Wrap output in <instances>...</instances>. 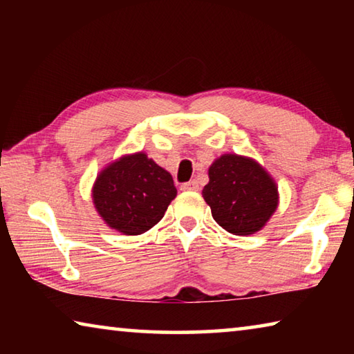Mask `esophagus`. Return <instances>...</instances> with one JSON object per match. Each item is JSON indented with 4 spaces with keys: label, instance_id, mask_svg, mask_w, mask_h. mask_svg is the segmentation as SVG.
Segmentation results:
<instances>
[{
    "label": "esophagus",
    "instance_id": "obj_1",
    "mask_svg": "<svg viewBox=\"0 0 354 354\" xmlns=\"http://www.w3.org/2000/svg\"><path fill=\"white\" fill-rule=\"evenodd\" d=\"M198 189H200V185H198V181H196V179H192V181H189V183H184V184L181 185V190H184V192L198 190Z\"/></svg>",
    "mask_w": 354,
    "mask_h": 354
}]
</instances>
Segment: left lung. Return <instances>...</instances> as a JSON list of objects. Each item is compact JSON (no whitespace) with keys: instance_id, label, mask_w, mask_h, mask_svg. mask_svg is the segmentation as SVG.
Masks as SVG:
<instances>
[{"instance_id":"1","label":"left lung","mask_w":354,"mask_h":354,"mask_svg":"<svg viewBox=\"0 0 354 354\" xmlns=\"http://www.w3.org/2000/svg\"><path fill=\"white\" fill-rule=\"evenodd\" d=\"M203 198L214 220L236 236L254 234L278 207V187L254 159L223 154L209 167V183Z\"/></svg>"}]
</instances>
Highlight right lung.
I'll use <instances>...</instances> for the list:
<instances>
[{
  "label": "right lung",
  "mask_w": 354,
  "mask_h": 354,
  "mask_svg": "<svg viewBox=\"0 0 354 354\" xmlns=\"http://www.w3.org/2000/svg\"><path fill=\"white\" fill-rule=\"evenodd\" d=\"M173 178L140 151L113 160L100 171L93 205L104 223L122 234L139 236L159 223L175 200Z\"/></svg>",
  "instance_id": "add662e5"
}]
</instances>
